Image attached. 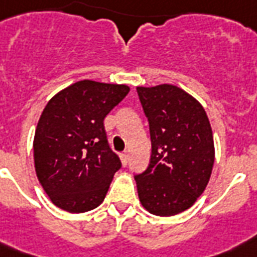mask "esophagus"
<instances>
[{"label": "esophagus", "mask_w": 257, "mask_h": 257, "mask_svg": "<svg viewBox=\"0 0 257 257\" xmlns=\"http://www.w3.org/2000/svg\"><path fill=\"white\" fill-rule=\"evenodd\" d=\"M120 160H122V164L126 166V165L128 164V154H127V153H123V154H120Z\"/></svg>", "instance_id": "1"}]
</instances>
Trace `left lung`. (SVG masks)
Wrapping results in <instances>:
<instances>
[{"label": "left lung", "instance_id": "left-lung-1", "mask_svg": "<svg viewBox=\"0 0 257 257\" xmlns=\"http://www.w3.org/2000/svg\"><path fill=\"white\" fill-rule=\"evenodd\" d=\"M149 120L150 164L137 174L141 204L169 217L189 209L209 182L214 164L213 133L200 101L172 84L137 87Z\"/></svg>", "mask_w": 257, "mask_h": 257}]
</instances>
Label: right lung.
Listing matches in <instances>:
<instances>
[{
    "instance_id": "obj_1",
    "label": "right lung",
    "mask_w": 257,
    "mask_h": 257,
    "mask_svg": "<svg viewBox=\"0 0 257 257\" xmlns=\"http://www.w3.org/2000/svg\"><path fill=\"white\" fill-rule=\"evenodd\" d=\"M128 91L124 84L80 80L47 103L36 127L33 157L40 184L57 208L83 213L103 202L122 166L103 120Z\"/></svg>"
}]
</instances>
